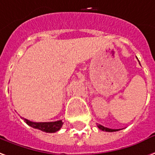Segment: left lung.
<instances>
[{
	"label": "left lung",
	"mask_w": 155,
	"mask_h": 155,
	"mask_svg": "<svg viewBox=\"0 0 155 155\" xmlns=\"http://www.w3.org/2000/svg\"><path fill=\"white\" fill-rule=\"evenodd\" d=\"M98 127L102 130H104V131H108V132H113V131H117L119 130L118 129H110V128H107V127H104V126L102 125H98Z\"/></svg>",
	"instance_id": "8db88e82"
}]
</instances>
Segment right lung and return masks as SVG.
<instances>
[{
	"label": "right lung",
	"mask_w": 155,
	"mask_h": 155,
	"mask_svg": "<svg viewBox=\"0 0 155 155\" xmlns=\"http://www.w3.org/2000/svg\"><path fill=\"white\" fill-rule=\"evenodd\" d=\"M24 120L29 127L48 133H54L59 130L63 125L61 120L57 121H49V122H34L27 119H24Z\"/></svg>",
	"instance_id": "1"
}]
</instances>
